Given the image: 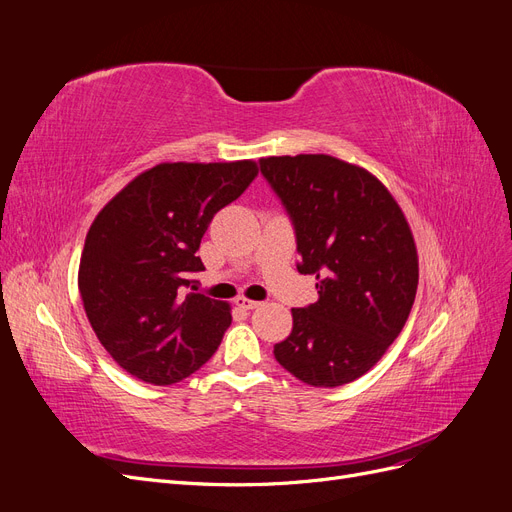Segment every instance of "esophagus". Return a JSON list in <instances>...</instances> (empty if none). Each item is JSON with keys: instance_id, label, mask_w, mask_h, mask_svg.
<instances>
[{"instance_id": "1", "label": "esophagus", "mask_w": 512, "mask_h": 512, "mask_svg": "<svg viewBox=\"0 0 512 512\" xmlns=\"http://www.w3.org/2000/svg\"><path fill=\"white\" fill-rule=\"evenodd\" d=\"M235 303H237L241 309H256V307L260 305L258 301H252V299H247V297H237Z\"/></svg>"}]
</instances>
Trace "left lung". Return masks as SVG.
Segmentation results:
<instances>
[{
    "instance_id": "left-lung-1",
    "label": "left lung",
    "mask_w": 512,
    "mask_h": 512,
    "mask_svg": "<svg viewBox=\"0 0 512 512\" xmlns=\"http://www.w3.org/2000/svg\"><path fill=\"white\" fill-rule=\"evenodd\" d=\"M297 237L299 273L318 301L292 309L273 354L309 386L348 384L374 367L404 329L418 286L412 230L391 192L365 168L324 153L260 160Z\"/></svg>"
}]
</instances>
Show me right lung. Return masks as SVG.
Listing matches in <instances>:
<instances>
[{
	"label": "right lung",
	"instance_id": "1",
	"mask_svg": "<svg viewBox=\"0 0 512 512\" xmlns=\"http://www.w3.org/2000/svg\"><path fill=\"white\" fill-rule=\"evenodd\" d=\"M258 175L252 160L164 162L132 179L91 224L79 290L115 363L149 384L192 376L218 350L230 307L196 290V256L213 215Z\"/></svg>",
	"mask_w": 512,
	"mask_h": 512
}]
</instances>
